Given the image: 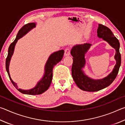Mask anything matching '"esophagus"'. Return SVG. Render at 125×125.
<instances>
[{"label": "esophagus", "instance_id": "34e87169", "mask_svg": "<svg viewBox=\"0 0 125 125\" xmlns=\"http://www.w3.org/2000/svg\"><path fill=\"white\" fill-rule=\"evenodd\" d=\"M70 55V49L69 48H67L66 49L64 50V56H68Z\"/></svg>", "mask_w": 125, "mask_h": 125}]
</instances>
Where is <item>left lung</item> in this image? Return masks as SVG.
I'll return each instance as SVG.
<instances>
[{
  "mask_svg": "<svg viewBox=\"0 0 125 125\" xmlns=\"http://www.w3.org/2000/svg\"><path fill=\"white\" fill-rule=\"evenodd\" d=\"M97 33L99 38L107 42L115 50L114 58L116 63L113 71L106 77L99 79H93L86 75L83 70L86 64L85 54L89 50L92 44L86 43L74 46L71 51V54L73 57L72 75L78 88L86 92H97L109 86L115 80L121 65L120 42L111 30L104 25L99 24Z\"/></svg>",
  "mask_w": 125,
  "mask_h": 125,
  "instance_id": "8db88e82",
  "label": "left lung"
}]
</instances>
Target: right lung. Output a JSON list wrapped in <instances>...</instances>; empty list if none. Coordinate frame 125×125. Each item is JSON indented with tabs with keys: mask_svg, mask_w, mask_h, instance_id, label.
I'll list each match as a JSON object with an SVG mask.
<instances>
[{
	"mask_svg": "<svg viewBox=\"0 0 125 125\" xmlns=\"http://www.w3.org/2000/svg\"><path fill=\"white\" fill-rule=\"evenodd\" d=\"M36 23H29L26 24L24 26L22 27L21 29L19 31L18 35L16 36L15 40L13 42L10 44V45L8 49V53L7 58L6 59L5 66L6 70L9 75V77L11 80V83L13 85L18 89L20 92L22 94L27 95H39L41 94L42 93L46 92L48 88L50 87V84L51 83L53 75V68L56 64L60 62L63 58V54H64V50H60L58 51L53 52L48 57L47 62L44 68V74L43 77L37 83L35 87L29 90H24L21 89H18V86L17 84L12 80L9 73V64L10 60L13 55L15 47L16 42H18V40L22 37L24 36L27 34L30 31L35 28L36 27Z\"/></svg>",
	"mask_w": 125,
	"mask_h": 125,
	"instance_id": "obj_1",
	"label": "right lung"
}]
</instances>
